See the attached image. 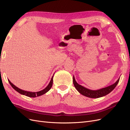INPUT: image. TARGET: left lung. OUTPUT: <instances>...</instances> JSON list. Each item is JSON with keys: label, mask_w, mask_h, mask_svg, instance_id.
<instances>
[{"label": "left lung", "mask_w": 130, "mask_h": 130, "mask_svg": "<svg viewBox=\"0 0 130 130\" xmlns=\"http://www.w3.org/2000/svg\"><path fill=\"white\" fill-rule=\"evenodd\" d=\"M120 78H119L118 80L113 85L109 86L103 88H101L98 90H91L86 88L77 83L75 77L73 76V84L75 87L77 91L79 92L82 95L86 96L90 98H98L100 97H103L107 95L108 94L111 93L112 90L115 89L117 84H118Z\"/></svg>", "instance_id": "1"}]
</instances>
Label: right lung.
Returning a JSON list of instances; mask_svg holds the SVG:
<instances>
[{
    "label": "right lung",
    "mask_w": 130,
    "mask_h": 130,
    "mask_svg": "<svg viewBox=\"0 0 130 130\" xmlns=\"http://www.w3.org/2000/svg\"><path fill=\"white\" fill-rule=\"evenodd\" d=\"M54 75L52 77V79H51L49 84H48V85L46 86V87L41 91H39V92H28V91H26V90H22L20 88H19L18 87H16L15 85H14L12 83H11V81L9 80V82L10 84L11 85V86H12V87L14 90H16L17 92H18L19 93H20L22 95H24L25 96H29V97H31V98H35V97H37V96H41L43 95V94L46 93V92H48L49 90L50 89V88H52V85H53V76H54Z\"/></svg>",
    "instance_id": "right-lung-1"
}]
</instances>
